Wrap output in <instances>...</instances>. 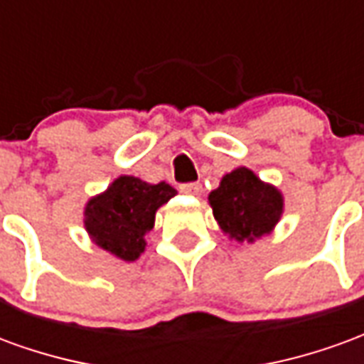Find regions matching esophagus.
<instances>
[{
  "label": "esophagus",
  "instance_id": "34e87169",
  "mask_svg": "<svg viewBox=\"0 0 364 364\" xmlns=\"http://www.w3.org/2000/svg\"><path fill=\"white\" fill-rule=\"evenodd\" d=\"M179 191L185 195H200L203 187H200V183H183L179 185Z\"/></svg>",
  "mask_w": 364,
  "mask_h": 364
}]
</instances>
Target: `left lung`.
<instances>
[{
    "label": "left lung",
    "mask_w": 364,
    "mask_h": 364,
    "mask_svg": "<svg viewBox=\"0 0 364 364\" xmlns=\"http://www.w3.org/2000/svg\"><path fill=\"white\" fill-rule=\"evenodd\" d=\"M208 203L224 234L252 244L273 232L284 205L281 191L261 181L247 167L224 175L220 187L208 195Z\"/></svg>",
    "instance_id": "8db88e82"
}]
</instances>
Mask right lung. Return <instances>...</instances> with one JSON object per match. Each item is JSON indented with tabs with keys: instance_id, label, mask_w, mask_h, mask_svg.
Masks as SVG:
<instances>
[{
	"instance_id": "obj_1",
	"label": "right lung",
	"mask_w": 364,
	"mask_h": 364,
	"mask_svg": "<svg viewBox=\"0 0 364 364\" xmlns=\"http://www.w3.org/2000/svg\"><path fill=\"white\" fill-rule=\"evenodd\" d=\"M177 195L167 183L120 175L109 189L90 198L83 210L85 230L99 247L122 261H136L146 250L144 236L154 228L156 210Z\"/></svg>"
}]
</instances>
